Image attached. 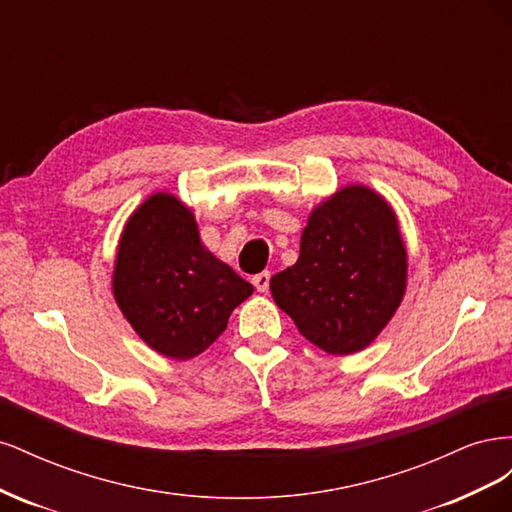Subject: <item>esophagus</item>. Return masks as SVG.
Masks as SVG:
<instances>
[{"label":"esophagus","mask_w":512,"mask_h":512,"mask_svg":"<svg viewBox=\"0 0 512 512\" xmlns=\"http://www.w3.org/2000/svg\"><path fill=\"white\" fill-rule=\"evenodd\" d=\"M252 282L256 286L258 292H267L269 290V282H271V273L269 271H262V273H256L252 277Z\"/></svg>","instance_id":"1"}]
</instances>
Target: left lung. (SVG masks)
<instances>
[{"instance_id":"1","label":"left lung","mask_w":512,"mask_h":512,"mask_svg":"<svg viewBox=\"0 0 512 512\" xmlns=\"http://www.w3.org/2000/svg\"><path fill=\"white\" fill-rule=\"evenodd\" d=\"M406 269L389 203L365 185H348L309 215L297 265L271 277V294L314 346L352 354L395 314Z\"/></svg>"}]
</instances>
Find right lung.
I'll list each match as a JSON object with an SVG mask.
<instances>
[{
    "instance_id": "right-lung-1",
    "label": "right lung",
    "mask_w": 512,
    "mask_h": 512,
    "mask_svg": "<svg viewBox=\"0 0 512 512\" xmlns=\"http://www.w3.org/2000/svg\"><path fill=\"white\" fill-rule=\"evenodd\" d=\"M113 292L147 346L185 361L224 333L254 286L207 250L188 207L158 192L123 228Z\"/></svg>"
}]
</instances>
